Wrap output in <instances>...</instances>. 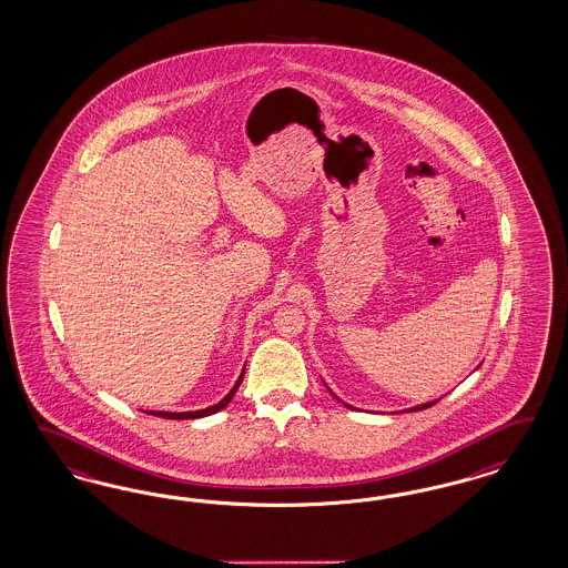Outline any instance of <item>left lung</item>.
Segmentation results:
<instances>
[{
    "label": "left lung",
    "mask_w": 568,
    "mask_h": 568,
    "mask_svg": "<svg viewBox=\"0 0 568 568\" xmlns=\"http://www.w3.org/2000/svg\"><path fill=\"white\" fill-rule=\"evenodd\" d=\"M435 402H439V399H435ZM435 402H429V404H420V406H414V408H410V413H418V410H425V408H430ZM347 408H352L349 404H345Z\"/></svg>",
    "instance_id": "8db88e82"
}]
</instances>
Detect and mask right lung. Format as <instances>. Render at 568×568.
Returning <instances> with one entry per match:
<instances>
[{
  "mask_svg": "<svg viewBox=\"0 0 568 568\" xmlns=\"http://www.w3.org/2000/svg\"><path fill=\"white\" fill-rule=\"evenodd\" d=\"M241 381H243V373H241V377L237 378V383L233 385V389L226 394V396L219 402V404H214V406H210L206 410H195V413H150L155 414V416H162V418H172V420H183V418H202V416H210V414L219 413V410H223L224 406H229V402L233 399L235 396V392L240 389Z\"/></svg>",
  "mask_w": 568,
  "mask_h": 568,
  "instance_id": "right-lung-1",
  "label": "right lung"
}]
</instances>
